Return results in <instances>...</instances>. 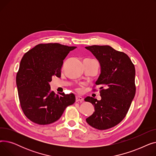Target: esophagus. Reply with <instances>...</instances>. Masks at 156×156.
Wrapping results in <instances>:
<instances>
[{
    "label": "esophagus",
    "instance_id": "obj_1",
    "mask_svg": "<svg viewBox=\"0 0 156 156\" xmlns=\"http://www.w3.org/2000/svg\"><path fill=\"white\" fill-rule=\"evenodd\" d=\"M83 101V99L80 96H76V102H82Z\"/></svg>",
    "mask_w": 156,
    "mask_h": 156
}]
</instances>
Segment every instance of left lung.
Wrapping results in <instances>:
<instances>
[{
    "label": "left lung",
    "mask_w": 156,
    "mask_h": 156,
    "mask_svg": "<svg viewBox=\"0 0 156 156\" xmlns=\"http://www.w3.org/2000/svg\"><path fill=\"white\" fill-rule=\"evenodd\" d=\"M99 61L101 75L95 82L101 86V100L87 97L95 112L87 123L100 130L115 126L125 118L136 92L135 68L127 54L109 45L85 47ZM93 90H95L94 89Z\"/></svg>",
    "instance_id": "obj_1"
}]
</instances>
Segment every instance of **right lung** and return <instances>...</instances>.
<instances>
[{"instance_id": "obj_1", "label": "right lung", "mask_w": 156, "mask_h": 156, "mask_svg": "<svg viewBox=\"0 0 156 156\" xmlns=\"http://www.w3.org/2000/svg\"><path fill=\"white\" fill-rule=\"evenodd\" d=\"M75 48L58 43L40 44L22 57L16 85L21 108L32 122L41 125L52 123L75 103V95L55 94L49 82L54 76L61 77L63 60Z\"/></svg>"}]
</instances>
